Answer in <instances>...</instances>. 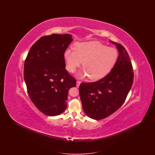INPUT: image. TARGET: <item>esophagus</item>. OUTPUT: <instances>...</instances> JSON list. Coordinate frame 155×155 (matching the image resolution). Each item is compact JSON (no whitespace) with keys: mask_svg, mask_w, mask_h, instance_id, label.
I'll use <instances>...</instances> for the list:
<instances>
[{"mask_svg":"<svg viewBox=\"0 0 155 155\" xmlns=\"http://www.w3.org/2000/svg\"><path fill=\"white\" fill-rule=\"evenodd\" d=\"M80 84H81L80 81H77V87H79Z\"/></svg>","mask_w":155,"mask_h":155,"instance_id":"34e87169","label":"esophagus"}]
</instances>
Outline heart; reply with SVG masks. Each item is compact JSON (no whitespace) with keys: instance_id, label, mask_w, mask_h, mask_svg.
Masks as SVG:
<instances>
[{"instance_id":"heart-1","label":"heart","mask_w":155,"mask_h":155,"mask_svg":"<svg viewBox=\"0 0 155 155\" xmlns=\"http://www.w3.org/2000/svg\"><path fill=\"white\" fill-rule=\"evenodd\" d=\"M66 68L74 73L82 65L84 68L77 75L80 78L88 77L92 80H99L109 74L118 59L117 51L96 41L78 42L74 49H67L64 52Z\"/></svg>"}]
</instances>
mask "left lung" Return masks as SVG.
<instances>
[{"label": "left lung", "instance_id": "1", "mask_svg": "<svg viewBox=\"0 0 155 155\" xmlns=\"http://www.w3.org/2000/svg\"><path fill=\"white\" fill-rule=\"evenodd\" d=\"M115 45L118 57L110 72L102 79L90 83H81L79 88L82 109L89 117L101 120L109 116L125 101L134 79L133 67L125 48Z\"/></svg>", "mask_w": 155, "mask_h": 155}]
</instances>
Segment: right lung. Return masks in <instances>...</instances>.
<instances>
[{
    "mask_svg": "<svg viewBox=\"0 0 155 155\" xmlns=\"http://www.w3.org/2000/svg\"><path fill=\"white\" fill-rule=\"evenodd\" d=\"M70 34L41 37L32 46L24 63V78L32 103L44 114L55 116L66 109L68 92L76 80L65 69L64 52Z\"/></svg>",
    "mask_w": 155,
    "mask_h": 155,
    "instance_id": "add662e5",
    "label": "right lung"
}]
</instances>
